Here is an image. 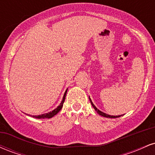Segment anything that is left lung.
Masks as SVG:
<instances>
[{"instance_id": "left-lung-1", "label": "left lung", "mask_w": 155, "mask_h": 155, "mask_svg": "<svg viewBox=\"0 0 155 155\" xmlns=\"http://www.w3.org/2000/svg\"><path fill=\"white\" fill-rule=\"evenodd\" d=\"M89 99H90V103H91V104H92V107H93L94 108H95V111H97V113L101 115V116H103V117H108V118H117V117H120L122 116V115H118V116H113V115H112V116H111V115H108V114H105V113H104V112L101 111L100 110H98V109H97V108L95 107V105H94V104H93V103L92 102L91 99H90V97H89Z\"/></svg>"}]
</instances>
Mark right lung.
Segmentation results:
<instances>
[{
	"label": "right lung",
	"instance_id": "right-lung-1",
	"mask_svg": "<svg viewBox=\"0 0 155 155\" xmlns=\"http://www.w3.org/2000/svg\"><path fill=\"white\" fill-rule=\"evenodd\" d=\"M67 90L68 89L66 90V91L65 92V94H64L63 95V101H62V102L60 103V106H58V107H57L55 109L53 110V111H51L50 112H48L47 114H41V115H38V116H31L33 117H34V118H37V119H44V118H51L52 117H54V115H56L59 112L60 110H61L62 107H63V104H64V101H65V95H66V93H67Z\"/></svg>",
	"mask_w": 155,
	"mask_h": 155
}]
</instances>
